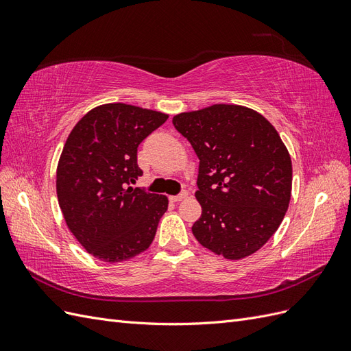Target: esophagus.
<instances>
[{"mask_svg":"<svg viewBox=\"0 0 351 351\" xmlns=\"http://www.w3.org/2000/svg\"><path fill=\"white\" fill-rule=\"evenodd\" d=\"M187 196H189L187 192H182V193L177 195V196H169V200H171V202H180V200H184Z\"/></svg>","mask_w":351,"mask_h":351,"instance_id":"34e87169","label":"esophagus"}]
</instances>
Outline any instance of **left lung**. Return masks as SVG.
<instances>
[{"label":"left lung","mask_w":351,"mask_h":351,"mask_svg":"<svg viewBox=\"0 0 351 351\" xmlns=\"http://www.w3.org/2000/svg\"><path fill=\"white\" fill-rule=\"evenodd\" d=\"M173 124L199 158L202 215L193 236L226 259L250 256L278 230L290 204L291 158L278 132L258 111L232 104L180 112Z\"/></svg>","instance_id":"left-lung-1"}]
</instances>
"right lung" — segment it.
I'll return each instance as SVG.
<instances>
[{"mask_svg": "<svg viewBox=\"0 0 351 351\" xmlns=\"http://www.w3.org/2000/svg\"><path fill=\"white\" fill-rule=\"evenodd\" d=\"M168 114L111 102L84 114L57 165V197L71 234L92 256L115 263L151 246L168 197L133 189L137 146Z\"/></svg>", "mask_w": 351, "mask_h": 351, "instance_id": "add662e5", "label": "right lung"}]
</instances>
